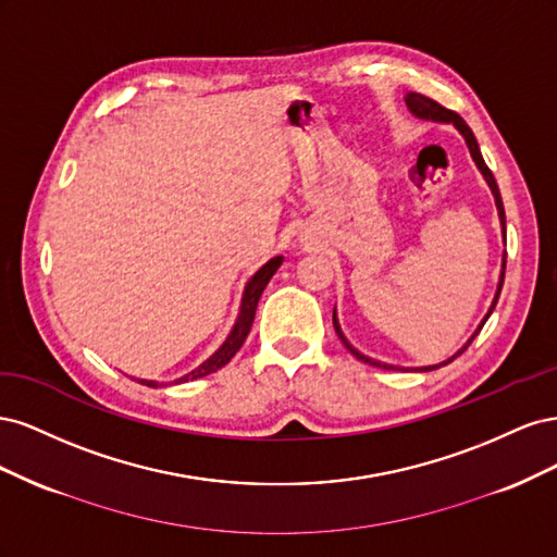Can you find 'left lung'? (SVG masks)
<instances>
[{
	"mask_svg": "<svg viewBox=\"0 0 557 557\" xmlns=\"http://www.w3.org/2000/svg\"><path fill=\"white\" fill-rule=\"evenodd\" d=\"M404 102H407V107H409V111L416 115V117H420V121H430V123H450L455 129H458L462 137H465V144H467V148H469V156H471V160H474V164L479 166V172L483 174V178H485V183H487V188H491V193H493V197H495V207H497V215H499V225H502V234H504V239H507V218H504V205H502V195H499V188H497V181H495V176H493V172L487 170V164H485V160H483V156H481V148H479V144H476V137H474V132L469 129V125L462 121V117L455 113V111H448V109H444L442 104H436L434 99H430V97H425V95H418V92H407V97H404ZM504 269H507V252H504L502 256V272H499V281H497V290H495V297H493V305H491V309H487V313L483 315V320L479 323V327L474 330V334L469 336L467 339V344L458 350V352H453V356L448 358V360H444V362H440V364H428V367H411L413 372H432V369H440V367H444V364H448V362H453L455 358L458 356H462V352L467 350V346L476 339V334L481 332V327L485 325V320L491 318V313H493V309H495V305H497V299H499V293H502V283H504ZM332 323H334V330H336V334H339V339L344 342V346L352 352V356H356L358 360H362V362H367V364H372V367H383V369H409V367H395V364H385V362H379V360H374V358H369V356H364V352H360L356 346H352L348 339H346V334L342 332V325H339V318H336V307H334V311H332Z\"/></svg>",
	"mask_w": 557,
	"mask_h": 557,
	"instance_id": "1",
	"label": "left lung"
}]
</instances>
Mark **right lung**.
Listing matches in <instances>:
<instances>
[{
  "instance_id": "add662e5",
  "label": "right lung",
  "mask_w": 557,
  "mask_h": 557,
  "mask_svg": "<svg viewBox=\"0 0 557 557\" xmlns=\"http://www.w3.org/2000/svg\"><path fill=\"white\" fill-rule=\"evenodd\" d=\"M283 262V256H276L269 262H264L256 274H252L246 283L244 288V295H242V307H239V315L237 320H234V325L227 334V339L221 344V348H218L211 358H207L205 362H201L197 369H193V372H188L185 376L176 379L174 383H188V381H195V379H201V376H209L213 372H218V369L225 367L234 356H237V350L244 346L246 336L252 327V320H256V309H258V301L262 297V290L267 288V283L272 281V276L276 274V269L281 267ZM141 385H148V387H158L162 383L158 381H148V379H134Z\"/></svg>"
}]
</instances>
